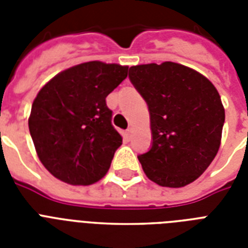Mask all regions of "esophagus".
<instances>
[{"label": "esophagus", "instance_id": "esophagus-1", "mask_svg": "<svg viewBox=\"0 0 248 248\" xmlns=\"http://www.w3.org/2000/svg\"><path fill=\"white\" fill-rule=\"evenodd\" d=\"M131 136H132V128L130 127L126 130V138H127V139H131Z\"/></svg>", "mask_w": 248, "mask_h": 248}]
</instances>
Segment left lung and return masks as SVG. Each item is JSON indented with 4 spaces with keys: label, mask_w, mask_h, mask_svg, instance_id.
<instances>
[{
    "label": "left lung",
    "mask_w": 248,
    "mask_h": 248,
    "mask_svg": "<svg viewBox=\"0 0 248 248\" xmlns=\"http://www.w3.org/2000/svg\"><path fill=\"white\" fill-rule=\"evenodd\" d=\"M128 78L147 101L152 147L138 155L155 184L181 188L206 171L220 148L225 110L215 86L181 64H143Z\"/></svg>",
    "instance_id": "left-lung-1"
}]
</instances>
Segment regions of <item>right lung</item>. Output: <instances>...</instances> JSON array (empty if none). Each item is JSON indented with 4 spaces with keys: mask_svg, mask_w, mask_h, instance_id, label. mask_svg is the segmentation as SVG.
<instances>
[{
    "mask_svg": "<svg viewBox=\"0 0 248 248\" xmlns=\"http://www.w3.org/2000/svg\"><path fill=\"white\" fill-rule=\"evenodd\" d=\"M128 67L87 62L60 72L37 93L28 120L37 155L56 179L90 185L108 172L122 136L105 97Z\"/></svg>",
    "mask_w": 248,
    "mask_h": 248,
    "instance_id": "obj_1",
    "label": "right lung"
}]
</instances>
